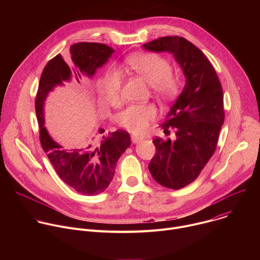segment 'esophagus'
Masks as SVG:
<instances>
[{"mask_svg": "<svg viewBox=\"0 0 260 260\" xmlns=\"http://www.w3.org/2000/svg\"><path fill=\"white\" fill-rule=\"evenodd\" d=\"M143 139H144L143 137H139V136H135V135L132 136V141H133L134 144H137V143L141 142Z\"/></svg>", "mask_w": 260, "mask_h": 260, "instance_id": "34e87169", "label": "esophagus"}]
</instances>
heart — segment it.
Masks as SVG:
<instances>
[{"label":"heart","instance_id":"b5f03b06","mask_svg":"<svg viewBox=\"0 0 260 260\" xmlns=\"http://www.w3.org/2000/svg\"><path fill=\"white\" fill-rule=\"evenodd\" d=\"M125 64L150 85L152 92L161 100H171L179 91V81L172 75L170 61L156 53H137L126 58ZM122 77L116 70L107 71L99 80L98 88L103 102L109 106L120 105ZM151 104L131 105L118 115L120 126L134 134L144 133L156 117Z\"/></svg>","mask_w":260,"mask_h":260}]
</instances>
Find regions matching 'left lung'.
I'll return each instance as SVG.
<instances>
[{
  "label": "left lung",
  "instance_id": "1",
  "mask_svg": "<svg viewBox=\"0 0 260 260\" xmlns=\"http://www.w3.org/2000/svg\"><path fill=\"white\" fill-rule=\"evenodd\" d=\"M152 52L174 55L186 79L177 101L159 126L175 139L155 138L156 152L149 172L161 186L180 189L193 182L215 152L224 122L223 91L206 55L182 37H161L143 45Z\"/></svg>",
  "mask_w": 260,
  "mask_h": 260
}]
</instances>
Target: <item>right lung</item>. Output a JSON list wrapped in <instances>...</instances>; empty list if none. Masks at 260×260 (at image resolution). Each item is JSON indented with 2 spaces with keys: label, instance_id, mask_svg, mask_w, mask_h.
<instances>
[{
  "label": "right lung",
  "instance_id": "right-lung-1",
  "mask_svg": "<svg viewBox=\"0 0 260 260\" xmlns=\"http://www.w3.org/2000/svg\"><path fill=\"white\" fill-rule=\"evenodd\" d=\"M115 52L101 43H76L70 47V57L57 54L45 66L36 96V115L40 127V142L44 152L59 178L70 187L84 196L99 194L112 181L117 161L131 146L129 134L122 129L103 137L99 144L93 138L74 149H66L55 142L45 126L44 105L48 93L73 78L80 84L82 77L92 78ZM105 132L99 128V133Z\"/></svg>",
  "mask_w": 260,
  "mask_h": 260
}]
</instances>
